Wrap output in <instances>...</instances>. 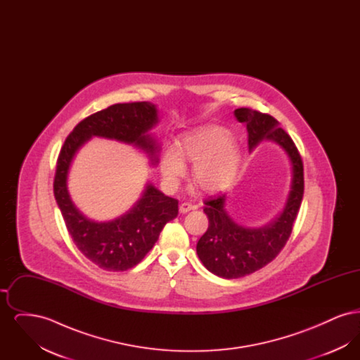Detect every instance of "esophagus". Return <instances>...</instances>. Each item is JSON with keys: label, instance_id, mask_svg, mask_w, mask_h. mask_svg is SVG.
Masks as SVG:
<instances>
[{"label": "esophagus", "instance_id": "1", "mask_svg": "<svg viewBox=\"0 0 360 360\" xmlns=\"http://www.w3.org/2000/svg\"><path fill=\"white\" fill-rule=\"evenodd\" d=\"M195 207H197V206L191 205V204H188V202H184V204H181V206H179V212H181L182 214H185V213H188V212L195 209Z\"/></svg>", "mask_w": 360, "mask_h": 360}]
</instances>
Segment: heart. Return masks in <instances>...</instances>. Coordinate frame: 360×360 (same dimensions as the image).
<instances>
[{
	"label": "heart",
	"mask_w": 360,
	"mask_h": 360,
	"mask_svg": "<svg viewBox=\"0 0 360 360\" xmlns=\"http://www.w3.org/2000/svg\"><path fill=\"white\" fill-rule=\"evenodd\" d=\"M185 159L194 162L193 182L206 193L228 188L239 172L241 151L235 136L220 125H206L166 143L160 151V172L169 188L186 174Z\"/></svg>",
	"instance_id": "b5f03b06"
}]
</instances>
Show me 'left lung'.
<instances>
[{
    "mask_svg": "<svg viewBox=\"0 0 360 360\" xmlns=\"http://www.w3.org/2000/svg\"><path fill=\"white\" fill-rule=\"evenodd\" d=\"M235 117L247 124L250 150L263 140H270L286 153L291 165V184L283 210L270 223L257 228L239 225L229 216L225 209L226 194L206 200L204 212L209 226L197 243V255L210 273L225 279L252 274L281 252L290 238L304 197L302 159L291 137L279 128V122L250 108L236 109Z\"/></svg>",
    "mask_w": 360,
    "mask_h": 360,
    "instance_id": "obj_1",
    "label": "left lung"
}]
</instances>
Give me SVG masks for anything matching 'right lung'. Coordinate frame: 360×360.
Returning a JSON list of instances; mask_svg holds the SVG:
<instances>
[{
  "label": "right lung",
  "mask_w": 360,
  "mask_h": 360,
  "mask_svg": "<svg viewBox=\"0 0 360 360\" xmlns=\"http://www.w3.org/2000/svg\"><path fill=\"white\" fill-rule=\"evenodd\" d=\"M158 122L154 103H115L81 121L66 139L58 158L53 195L70 236L90 262L106 271H125L140 263L159 239L163 226L178 216V201L147 184L135 205L120 217L94 221L70 197V166L77 153L94 136L132 144L155 166L160 148L150 131Z\"/></svg>",
  "instance_id": "1"
}]
</instances>
